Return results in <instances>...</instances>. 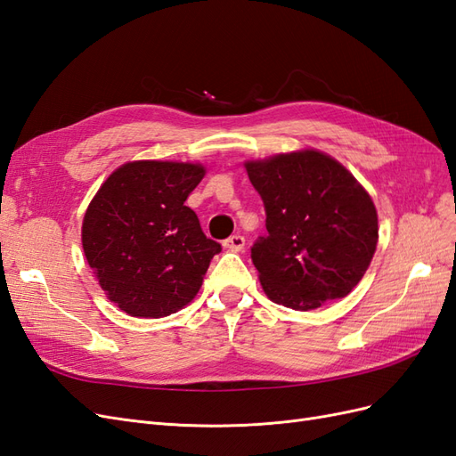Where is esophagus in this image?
I'll list each match as a JSON object with an SVG mask.
<instances>
[{
  "mask_svg": "<svg viewBox=\"0 0 456 456\" xmlns=\"http://www.w3.org/2000/svg\"><path fill=\"white\" fill-rule=\"evenodd\" d=\"M226 249H230V251H233V253H240L243 247H245V238L243 236H240V233H233V236H230L228 240H224V243H223Z\"/></svg>",
  "mask_w": 456,
  "mask_h": 456,
  "instance_id": "1",
  "label": "esophagus"
}]
</instances>
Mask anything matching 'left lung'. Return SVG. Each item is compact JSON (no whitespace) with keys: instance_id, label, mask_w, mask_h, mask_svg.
Masks as SVG:
<instances>
[{"instance_id":"1","label":"left lung","mask_w":456,"mask_h":456,"mask_svg":"<svg viewBox=\"0 0 456 456\" xmlns=\"http://www.w3.org/2000/svg\"><path fill=\"white\" fill-rule=\"evenodd\" d=\"M266 211L251 247L270 300L314 310L362 281L379 241L375 203L354 175L317 150L245 163Z\"/></svg>"}]
</instances>
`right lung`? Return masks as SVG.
Listing matches in <instances>:
<instances>
[{"instance_id":"add662e5","label":"right lung","mask_w":456,"mask_h":456,"mask_svg":"<svg viewBox=\"0 0 456 456\" xmlns=\"http://www.w3.org/2000/svg\"><path fill=\"white\" fill-rule=\"evenodd\" d=\"M205 175L200 163L129 161L89 203L81 243L114 305L133 317H165L186 306L220 243L184 205Z\"/></svg>"}]
</instances>
